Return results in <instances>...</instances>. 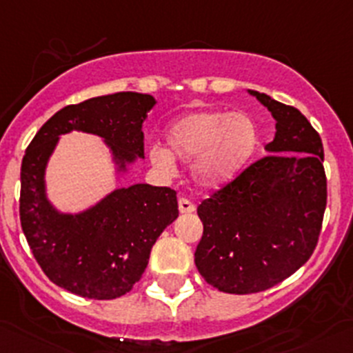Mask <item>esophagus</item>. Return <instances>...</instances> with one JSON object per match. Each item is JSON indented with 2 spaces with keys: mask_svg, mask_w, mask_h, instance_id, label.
<instances>
[{
  "mask_svg": "<svg viewBox=\"0 0 353 353\" xmlns=\"http://www.w3.org/2000/svg\"><path fill=\"white\" fill-rule=\"evenodd\" d=\"M179 211L182 214L194 213V211H196V206H194V204L190 203L189 199H185V197H180V199H179Z\"/></svg>",
  "mask_w": 353,
  "mask_h": 353,
  "instance_id": "1",
  "label": "esophagus"
}]
</instances>
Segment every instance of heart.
Here are the masks:
<instances>
[{
    "label": "heart",
    "mask_w": 353,
    "mask_h": 353,
    "mask_svg": "<svg viewBox=\"0 0 353 353\" xmlns=\"http://www.w3.org/2000/svg\"><path fill=\"white\" fill-rule=\"evenodd\" d=\"M258 142L260 133L250 114L197 110L171 124L166 130L168 147L154 143L149 159L163 174L174 173V157L192 161L190 173L197 185L221 189L243 173Z\"/></svg>",
    "instance_id": "1"
}]
</instances>
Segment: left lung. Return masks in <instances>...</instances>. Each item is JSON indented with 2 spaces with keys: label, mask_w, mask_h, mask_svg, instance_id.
<instances>
[{
  "label": "left lung",
  "mask_w": 353,
  "mask_h": 353,
  "mask_svg": "<svg viewBox=\"0 0 353 353\" xmlns=\"http://www.w3.org/2000/svg\"><path fill=\"white\" fill-rule=\"evenodd\" d=\"M275 119L268 156L204 199L194 261L204 281L230 294L283 283L317 246L327 185L319 133L294 107L248 90Z\"/></svg>",
  "instance_id": "obj_1"
}]
</instances>
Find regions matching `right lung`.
<instances>
[{
	"instance_id": "right-lung-1",
	"label": "right lung",
	"mask_w": 353,
	"mask_h": 353,
	"mask_svg": "<svg viewBox=\"0 0 353 353\" xmlns=\"http://www.w3.org/2000/svg\"><path fill=\"white\" fill-rule=\"evenodd\" d=\"M157 103L135 92L95 97L53 114L29 143L20 170V223L48 279L74 294L112 300L142 277L150 250L179 216L176 192L133 183L70 213L52 203L46 168L59 140L72 132L99 137L110 154L114 176L143 159V123Z\"/></svg>"
}]
</instances>
